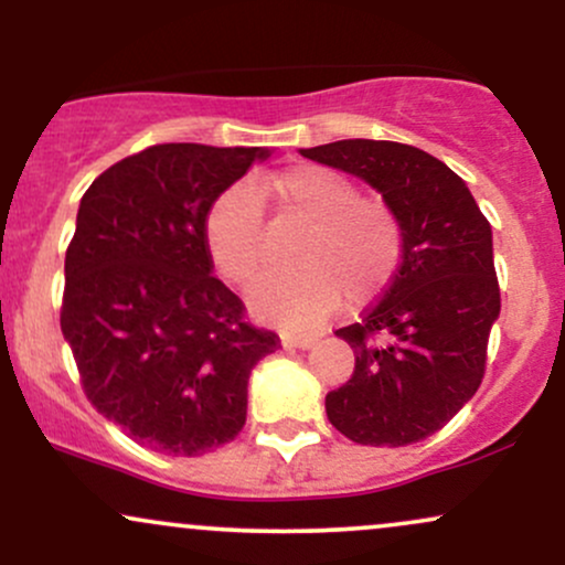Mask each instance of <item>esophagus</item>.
<instances>
[{
    "instance_id": "1",
    "label": "esophagus",
    "mask_w": 565,
    "mask_h": 565,
    "mask_svg": "<svg viewBox=\"0 0 565 565\" xmlns=\"http://www.w3.org/2000/svg\"><path fill=\"white\" fill-rule=\"evenodd\" d=\"M316 340H319V334L313 332H287L281 337L284 348H302V350H308Z\"/></svg>"
}]
</instances>
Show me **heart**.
I'll return each mask as SVG.
<instances>
[{
	"label": "heart",
	"mask_w": 565,
	"mask_h": 565,
	"mask_svg": "<svg viewBox=\"0 0 565 565\" xmlns=\"http://www.w3.org/2000/svg\"><path fill=\"white\" fill-rule=\"evenodd\" d=\"M281 217L305 225L295 246L297 270L257 278L246 291L249 308L265 321L310 327L340 305L366 302L391 281L401 260V223L377 196H359L342 172L297 164L260 185ZM212 263L233 284L263 268V206L252 185L236 183L212 201L204 220Z\"/></svg>",
	"instance_id": "1"
}]
</instances>
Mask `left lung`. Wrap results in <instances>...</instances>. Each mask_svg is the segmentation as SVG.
Returning a JSON list of instances; mask_svg holds the SVG:
<instances>
[{"instance_id":"obj_1","label":"left lung","mask_w":565,"mask_h":565,"mask_svg":"<svg viewBox=\"0 0 565 565\" xmlns=\"http://www.w3.org/2000/svg\"><path fill=\"white\" fill-rule=\"evenodd\" d=\"M355 174L401 223V265L364 319L337 329L355 369L327 395V417L361 446H406L440 430L476 395L499 319L491 225L444 161L391 140L300 148Z\"/></svg>"}]
</instances>
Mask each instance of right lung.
<instances>
[{"label": "right lung", "mask_w": 565, "mask_h": 565, "mask_svg": "<svg viewBox=\"0 0 565 565\" xmlns=\"http://www.w3.org/2000/svg\"><path fill=\"white\" fill-rule=\"evenodd\" d=\"M268 148L164 142L87 188L66 252L61 329L89 404L170 457L231 444L252 369L278 337L244 321L204 242L212 201Z\"/></svg>", "instance_id": "obj_1"}]
</instances>
